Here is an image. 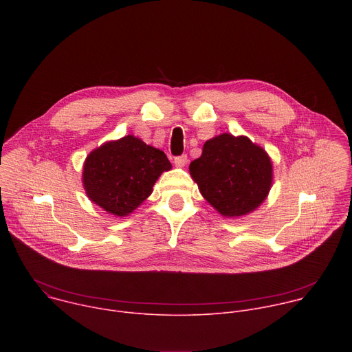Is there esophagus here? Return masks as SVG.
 <instances>
[{
    "label": "esophagus",
    "instance_id": "obj_1",
    "mask_svg": "<svg viewBox=\"0 0 352 352\" xmlns=\"http://www.w3.org/2000/svg\"><path fill=\"white\" fill-rule=\"evenodd\" d=\"M174 163H175V166H177V167H184V166L188 163V157H186V155L177 156V157L174 159Z\"/></svg>",
    "mask_w": 352,
    "mask_h": 352
}]
</instances>
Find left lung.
<instances>
[{
	"mask_svg": "<svg viewBox=\"0 0 352 352\" xmlns=\"http://www.w3.org/2000/svg\"><path fill=\"white\" fill-rule=\"evenodd\" d=\"M200 193L223 216H243L266 199L272 162L246 136L219 135L204 144L202 156L189 164Z\"/></svg>",
	"mask_w": 352,
	"mask_h": 352,
	"instance_id": "8db88e82",
	"label": "left lung"
}]
</instances>
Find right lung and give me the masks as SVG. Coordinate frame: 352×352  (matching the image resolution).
I'll list each match as a JSON object with an SVG mask.
<instances>
[{
	"mask_svg": "<svg viewBox=\"0 0 352 352\" xmlns=\"http://www.w3.org/2000/svg\"><path fill=\"white\" fill-rule=\"evenodd\" d=\"M170 168L164 152L128 135L93 150L85 162L83 185L96 205L122 217L152 193L157 178Z\"/></svg>",
	"mask_w": 352,
	"mask_h": 352,
	"instance_id": "obj_1",
	"label": "right lung"
}]
</instances>
